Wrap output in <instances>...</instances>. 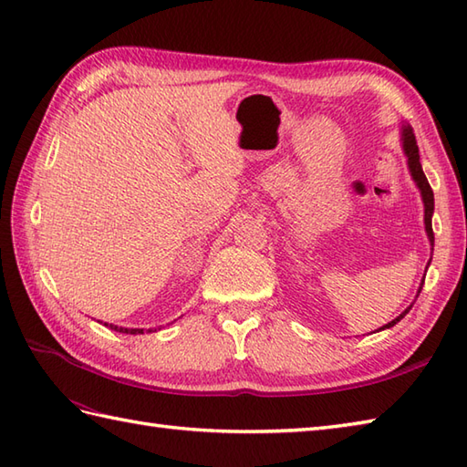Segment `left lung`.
<instances>
[{
  "mask_svg": "<svg viewBox=\"0 0 467 467\" xmlns=\"http://www.w3.org/2000/svg\"><path fill=\"white\" fill-rule=\"evenodd\" d=\"M403 150L405 154H408V164H410V171H411V176L413 181L418 182L420 191H421V196H423V206H425V231H428V236H430V243L433 246V228H431V214H433V191L431 186L428 182V178H425L423 174V168H421V162H420V148H418V142H415V134L410 126L403 128ZM423 286V285H421ZM421 286H420V293H421ZM413 305H410L408 309H405L398 319H393L391 323L383 325L381 329H389V327H393L398 321H401L405 315L410 313Z\"/></svg>",
  "mask_w": 467,
  "mask_h": 467,
  "instance_id": "obj_1",
  "label": "left lung"
}]
</instances>
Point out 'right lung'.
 <instances>
[{"label": "right lung", "instance_id": "add662e5", "mask_svg": "<svg viewBox=\"0 0 467 467\" xmlns=\"http://www.w3.org/2000/svg\"><path fill=\"white\" fill-rule=\"evenodd\" d=\"M108 327V323H104ZM110 329L118 331V333H130V335H136V333H144L142 329H124V327H116V325H110Z\"/></svg>", "mask_w": 467, "mask_h": 467}]
</instances>
